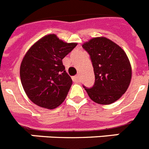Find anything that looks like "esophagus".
I'll return each mask as SVG.
<instances>
[{"mask_svg": "<svg viewBox=\"0 0 149 149\" xmlns=\"http://www.w3.org/2000/svg\"><path fill=\"white\" fill-rule=\"evenodd\" d=\"M72 80L74 83H79L80 82V76L79 74H77V75L74 76V77H72Z\"/></svg>", "mask_w": 149, "mask_h": 149, "instance_id": "obj_1", "label": "esophagus"}]
</instances>
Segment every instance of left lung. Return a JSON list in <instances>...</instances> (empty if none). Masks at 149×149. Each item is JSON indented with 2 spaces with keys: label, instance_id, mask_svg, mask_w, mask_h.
<instances>
[{
  "label": "left lung",
  "instance_id": "left-lung-1",
  "mask_svg": "<svg viewBox=\"0 0 149 149\" xmlns=\"http://www.w3.org/2000/svg\"><path fill=\"white\" fill-rule=\"evenodd\" d=\"M89 53L95 74L94 85L84 86L93 101L109 105L127 91L132 77L131 65L125 52L104 37L92 38L82 45Z\"/></svg>",
  "mask_w": 149,
  "mask_h": 149
}]
</instances>
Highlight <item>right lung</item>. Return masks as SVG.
Returning <instances> with one entry per match:
<instances>
[{"label":"right lung","mask_w":149,"mask_h":149,"mask_svg":"<svg viewBox=\"0 0 149 149\" xmlns=\"http://www.w3.org/2000/svg\"><path fill=\"white\" fill-rule=\"evenodd\" d=\"M77 44L63 42L53 34L43 37L28 50L20 65V78L25 93L35 105L53 109L65 100L72 80L62 59Z\"/></svg>","instance_id":"right-lung-1"}]
</instances>
